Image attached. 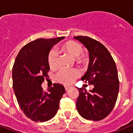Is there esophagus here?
Masks as SVG:
<instances>
[{"instance_id": "1", "label": "esophagus", "mask_w": 133, "mask_h": 133, "mask_svg": "<svg viewBox=\"0 0 133 133\" xmlns=\"http://www.w3.org/2000/svg\"><path fill=\"white\" fill-rule=\"evenodd\" d=\"M70 88V86H69V85H65V90L66 91L67 90H68Z\"/></svg>"}]
</instances>
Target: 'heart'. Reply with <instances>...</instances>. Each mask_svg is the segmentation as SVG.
<instances>
[{
    "mask_svg": "<svg viewBox=\"0 0 133 133\" xmlns=\"http://www.w3.org/2000/svg\"><path fill=\"white\" fill-rule=\"evenodd\" d=\"M60 49L64 53L70 55L72 58H75L76 61L79 63H84L85 62H86L87 56L84 52H83V47L76 41H66L61 45ZM47 61L50 69L56 68L58 65V58L55 52L50 51L48 53ZM80 75V70L76 68L71 70H61L55 75V79L61 83L69 85L72 83Z\"/></svg>",
    "mask_w": 133,
    "mask_h": 133,
    "instance_id": "heart-1",
    "label": "heart"
}]
</instances>
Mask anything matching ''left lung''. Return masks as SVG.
Listing matches in <instances>:
<instances>
[{
    "label": "left lung",
    "instance_id": "8db88e82",
    "mask_svg": "<svg viewBox=\"0 0 133 133\" xmlns=\"http://www.w3.org/2000/svg\"><path fill=\"white\" fill-rule=\"evenodd\" d=\"M89 52L90 62L85 74L81 78L94 88L90 92L78 88L76 108L86 120H103L114 108L119 92V79L116 65L108 49L88 36H76Z\"/></svg>",
    "mask_w": 133,
    "mask_h": 133
}]
</instances>
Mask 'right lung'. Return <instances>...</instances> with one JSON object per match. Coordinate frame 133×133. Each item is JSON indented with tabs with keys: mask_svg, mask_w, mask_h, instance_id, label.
Wrapping results in <instances>:
<instances>
[{
	"mask_svg": "<svg viewBox=\"0 0 133 133\" xmlns=\"http://www.w3.org/2000/svg\"><path fill=\"white\" fill-rule=\"evenodd\" d=\"M64 38H39L30 42L19 51L13 65V88L17 101L26 117L35 122H45L54 117L65 92L61 84L54 83L46 92L41 87L48 76L50 50Z\"/></svg>",
	"mask_w": 133,
	"mask_h": 133,
	"instance_id": "1",
	"label": "right lung"
}]
</instances>
